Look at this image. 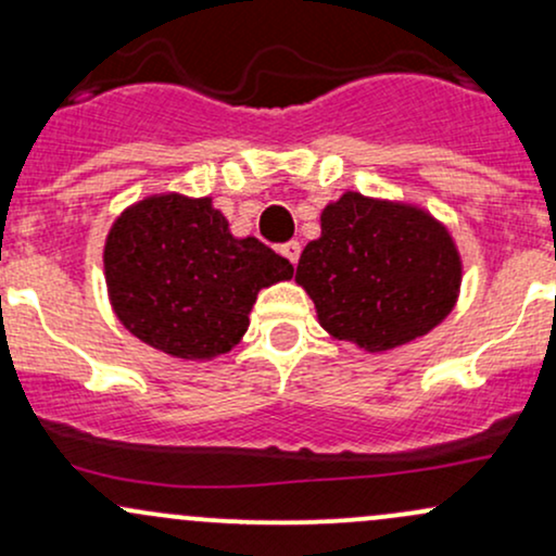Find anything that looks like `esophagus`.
Listing matches in <instances>:
<instances>
[{"mask_svg":"<svg viewBox=\"0 0 556 556\" xmlns=\"http://www.w3.org/2000/svg\"><path fill=\"white\" fill-rule=\"evenodd\" d=\"M279 253H282V256L290 261L292 266L298 264V258H300V242L298 240H290V242H285L282 248H279Z\"/></svg>","mask_w":556,"mask_h":556,"instance_id":"1","label":"esophagus"}]
</instances>
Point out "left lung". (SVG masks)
<instances>
[{"mask_svg": "<svg viewBox=\"0 0 556 556\" xmlns=\"http://www.w3.org/2000/svg\"><path fill=\"white\" fill-rule=\"evenodd\" d=\"M295 282L329 337L387 353L452 314L463 258L426 208L348 190L324 206L321 235L300 253Z\"/></svg>", "mask_w": 556, "mask_h": 556, "instance_id": "8db88e82", "label": "left lung"}]
</instances>
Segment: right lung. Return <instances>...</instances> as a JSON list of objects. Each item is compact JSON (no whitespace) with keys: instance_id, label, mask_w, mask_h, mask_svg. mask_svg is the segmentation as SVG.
Here are the masks:
<instances>
[{"instance_id":"1","label":"right lung","mask_w":556,"mask_h":556,"mask_svg":"<svg viewBox=\"0 0 556 556\" xmlns=\"http://www.w3.org/2000/svg\"><path fill=\"white\" fill-rule=\"evenodd\" d=\"M104 279L132 337L201 363L242 340L258 292L292 279V264L256 238H235L208 195L154 193L112 222Z\"/></svg>"}]
</instances>
